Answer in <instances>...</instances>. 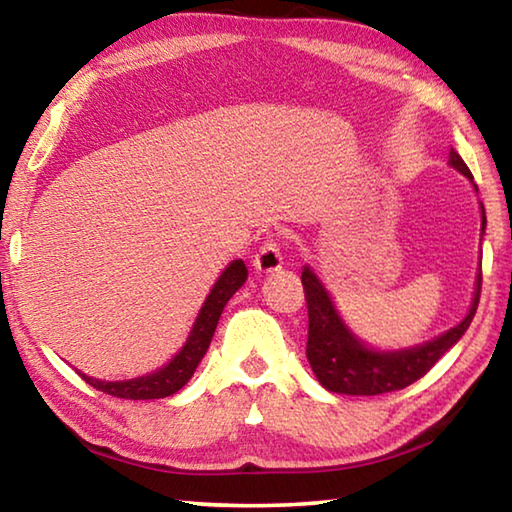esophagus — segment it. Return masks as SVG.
<instances>
[{"instance_id":"esophagus-1","label":"esophagus","mask_w":512,"mask_h":512,"mask_svg":"<svg viewBox=\"0 0 512 512\" xmlns=\"http://www.w3.org/2000/svg\"><path fill=\"white\" fill-rule=\"evenodd\" d=\"M255 271L259 273H275L282 268V253L280 246L273 244V241H266V244L259 248V253L253 259Z\"/></svg>"}]
</instances>
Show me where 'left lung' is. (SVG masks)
I'll use <instances>...</instances> for the list:
<instances>
[{
    "instance_id": "obj_1",
    "label": "left lung",
    "mask_w": 512,
    "mask_h": 512,
    "mask_svg": "<svg viewBox=\"0 0 512 512\" xmlns=\"http://www.w3.org/2000/svg\"><path fill=\"white\" fill-rule=\"evenodd\" d=\"M447 164L458 173H463L472 183L474 192H479L470 169L454 149L449 151ZM483 232L485 210L481 205V237ZM302 287H305L309 309L307 359L320 386L327 388L329 393L339 395H381L400 391V388H406L427 375L433 363L461 341V336L467 332L476 314V307H479L481 268L476 271L470 309H467L461 323L449 327L436 339L400 350L372 348L361 336L354 334L352 327L345 323L339 309H336L323 280L309 264L302 266Z\"/></svg>"
}]
</instances>
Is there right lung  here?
<instances>
[{
	"mask_svg": "<svg viewBox=\"0 0 512 512\" xmlns=\"http://www.w3.org/2000/svg\"><path fill=\"white\" fill-rule=\"evenodd\" d=\"M248 280V268L244 259H232V262L223 268L219 280L214 282V287L207 293L201 311L192 325L187 341L173 357L164 363L162 368L146 372L142 377L124 379V381H106L90 375H83L81 370H76L79 375L88 381L90 386L97 388L101 393H108L112 397H121V400H160V397H169L178 393L189 379H192L198 363L205 357L207 348H210L214 329L219 325V318L223 314V307L228 305V300L244 287Z\"/></svg>",
	"mask_w": 512,
	"mask_h": 512,
	"instance_id": "right-lung-1",
	"label": "right lung"
}]
</instances>
